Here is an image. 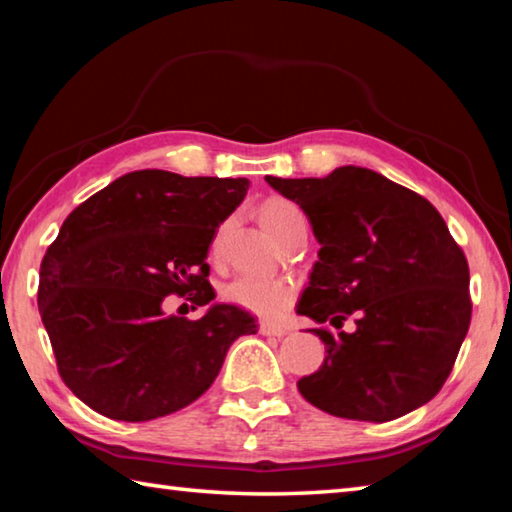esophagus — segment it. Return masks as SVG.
Listing matches in <instances>:
<instances>
[{"instance_id":"esophagus-1","label":"esophagus","mask_w":512,"mask_h":512,"mask_svg":"<svg viewBox=\"0 0 512 512\" xmlns=\"http://www.w3.org/2000/svg\"><path fill=\"white\" fill-rule=\"evenodd\" d=\"M259 332H262L264 336H284V334H289V329L284 325H277V323H262L259 325Z\"/></svg>"}]
</instances>
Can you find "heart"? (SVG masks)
<instances>
[{
  "mask_svg": "<svg viewBox=\"0 0 512 512\" xmlns=\"http://www.w3.org/2000/svg\"><path fill=\"white\" fill-rule=\"evenodd\" d=\"M302 219L305 216L298 210V205L282 201V198H273V201L264 203L262 210H259V221L275 239H280L293 223ZM216 244H219V239L214 241V248ZM221 293L223 300H228L230 305L253 311L257 316L275 318L291 307L293 298H296V287L287 277L239 275L225 284Z\"/></svg>",
  "mask_w": 512,
  "mask_h": 512,
  "instance_id": "1",
  "label": "heart"
}]
</instances>
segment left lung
Here are the masks:
<instances>
[{
  "mask_svg": "<svg viewBox=\"0 0 512 512\" xmlns=\"http://www.w3.org/2000/svg\"><path fill=\"white\" fill-rule=\"evenodd\" d=\"M266 183L307 214L318 262L296 311L340 329H314L327 357L298 381L336 418L388 422L427 404L454 368L472 318L470 268L427 198L363 167Z\"/></svg>",
  "mask_w": 512,
  "mask_h": 512,
  "instance_id": "obj_1",
  "label": "left lung"
}]
</instances>
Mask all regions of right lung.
Wrapping results in <instances>:
<instances>
[{
	"instance_id": "right-lung-1",
	"label": "right lung",
	"mask_w": 512,
	"mask_h": 512,
	"mask_svg": "<svg viewBox=\"0 0 512 512\" xmlns=\"http://www.w3.org/2000/svg\"><path fill=\"white\" fill-rule=\"evenodd\" d=\"M248 178L131 171L67 216L40 266L38 309L58 372L101 415L146 422L185 409L219 375L248 311L214 302L207 250ZM171 292L208 311L167 317Z\"/></svg>"
}]
</instances>
